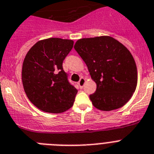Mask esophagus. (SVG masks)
<instances>
[{
  "mask_svg": "<svg viewBox=\"0 0 154 154\" xmlns=\"http://www.w3.org/2000/svg\"><path fill=\"white\" fill-rule=\"evenodd\" d=\"M85 79L84 78V77H81L78 82V85H79V86H80V88H84V86H85Z\"/></svg>",
  "mask_w": 154,
  "mask_h": 154,
  "instance_id": "34e87169",
  "label": "esophagus"
}]
</instances>
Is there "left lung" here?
<instances>
[{
  "label": "left lung",
  "mask_w": 154,
  "mask_h": 154,
  "mask_svg": "<svg viewBox=\"0 0 154 154\" xmlns=\"http://www.w3.org/2000/svg\"><path fill=\"white\" fill-rule=\"evenodd\" d=\"M74 49L97 85L90 95L94 106L112 111L125 105L137 85V68L129 49L110 36L81 38Z\"/></svg>",
  "instance_id": "obj_1"
}]
</instances>
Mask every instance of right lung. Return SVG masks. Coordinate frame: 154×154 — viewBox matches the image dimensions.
Returning <instances> with one entry per match:
<instances>
[{"label":"right lung","mask_w":154,"mask_h":154,"mask_svg":"<svg viewBox=\"0 0 154 154\" xmlns=\"http://www.w3.org/2000/svg\"><path fill=\"white\" fill-rule=\"evenodd\" d=\"M73 45V40L46 38L37 42L25 56L21 71L24 90L40 110L61 113L73 106L77 90L63 69Z\"/></svg>","instance_id":"obj_1"}]
</instances>
